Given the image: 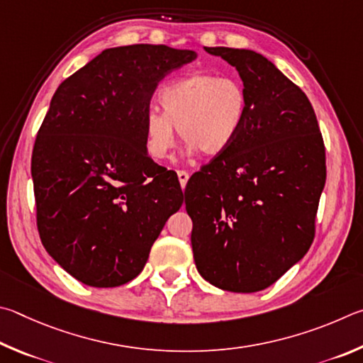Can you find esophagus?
I'll return each mask as SVG.
<instances>
[{
    "label": "esophagus",
    "mask_w": 363,
    "mask_h": 363,
    "mask_svg": "<svg viewBox=\"0 0 363 363\" xmlns=\"http://www.w3.org/2000/svg\"><path fill=\"white\" fill-rule=\"evenodd\" d=\"M177 175H178V180H180V185L182 188L186 186L188 183V178H189V174L186 170H177Z\"/></svg>",
    "instance_id": "esophagus-1"
}]
</instances>
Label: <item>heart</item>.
I'll return each mask as SVG.
<instances>
[{"instance_id": "heart-1", "label": "heart", "mask_w": 363, "mask_h": 363, "mask_svg": "<svg viewBox=\"0 0 363 363\" xmlns=\"http://www.w3.org/2000/svg\"><path fill=\"white\" fill-rule=\"evenodd\" d=\"M162 113L148 110L143 118L145 148L164 161L175 145V129L186 151L204 156L223 155L239 138L249 116V94L233 76L191 73L157 91Z\"/></svg>"}]
</instances>
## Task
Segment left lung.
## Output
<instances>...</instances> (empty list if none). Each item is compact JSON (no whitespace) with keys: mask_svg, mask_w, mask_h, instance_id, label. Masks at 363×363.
Masks as SVG:
<instances>
[{"mask_svg":"<svg viewBox=\"0 0 363 363\" xmlns=\"http://www.w3.org/2000/svg\"><path fill=\"white\" fill-rule=\"evenodd\" d=\"M249 94L239 138L189 178L196 268L215 287L264 290L306 255L327 178L325 145L300 87L253 50L206 48Z\"/></svg>","mask_w":363,"mask_h":363,"instance_id":"obj_1","label":"left lung"}]
</instances>
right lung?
I'll return each mask as SVG.
<instances>
[{
  "label": "right lung",
  "instance_id": "obj_1",
  "mask_svg": "<svg viewBox=\"0 0 363 363\" xmlns=\"http://www.w3.org/2000/svg\"><path fill=\"white\" fill-rule=\"evenodd\" d=\"M196 52L133 44L105 49L57 89L31 155L44 249L91 287H118L145 268L183 204L174 170L145 148L143 118L165 74Z\"/></svg>",
  "mask_w": 363,
  "mask_h": 363
}]
</instances>
